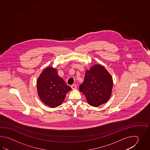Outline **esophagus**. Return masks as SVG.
<instances>
[{
    "label": "esophagus",
    "mask_w": 150,
    "mask_h": 150,
    "mask_svg": "<svg viewBox=\"0 0 150 150\" xmlns=\"http://www.w3.org/2000/svg\"><path fill=\"white\" fill-rule=\"evenodd\" d=\"M76 87H77V86H76V85H75V84L71 85V88H72V89H76Z\"/></svg>",
    "instance_id": "esophagus-1"
}]
</instances>
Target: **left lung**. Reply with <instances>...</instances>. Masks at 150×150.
<instances>
[{"label":"left lung","mask_w":150,"mask_h":150,"mask_svg":"<svg viewBox=\"0 0 150 150\" xmlns=\"http://www.w3.org/2000/svg\"><path fill=\"white\" fill-rule=\"evenodd\" d=\"M112 79L104 67L96 64L86 71L85 79L79 86L89 105L99 107L108 101L112 94Z\"/></svg>","instance_id":"8db88e82"}]
</instances>
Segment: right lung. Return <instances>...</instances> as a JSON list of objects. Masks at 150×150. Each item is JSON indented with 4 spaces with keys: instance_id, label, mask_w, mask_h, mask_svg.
Returning <instances> with one entry per match:
<instances>
[{
    "instance_id": "obj_1",
    "label": "right lung",
    "mask_w": 150,
    "mask_h": 150,
    "mask_svg": "<svg viewBox=\"0 0 150 150\" xmlns=\"http://www.w3.org/2000/svg\"><path fill=\"white\" fill-rule=\"evenodd\" d=\"M37 89L42 101L50 107L55 108L61 105L67 93L72 88L58 76L56 69L49 67L38 77Z\"/></svg>"
}]
</instances>
